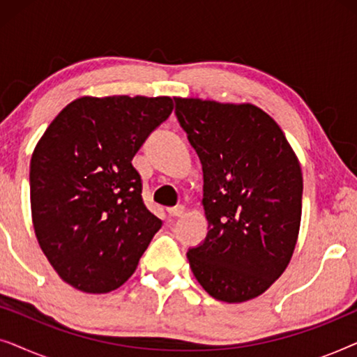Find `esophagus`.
<instances>
[{
	"label": "esophagus",
	"instance_id": "1",
	"mask_svg": "<svg viewBox=\"0 0 357 357\" xmlns=\"http://www.w3.org/2000/svg\"><path fill=\"white\" fill-rule=\"evenodd\" d=\"M167 213H169V216H172V218H180V216H183V214H185V208L182 206V204H178V206L169 208Z\"/></svg>",
	"mask_w": 357,
	"mask_h": 357
}]
</instances>
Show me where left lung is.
Listing matches in <instances>:
<instances>
[{
    "label": "left lung",
    "mask_w": 357,
    "mask_h": 357,
    "mask_svg": "<svg viewBox=\"0 0 357 357\" xmlns=\"http://www.w3.org/2000/svg\"><path fill=\"white\" fill-rule=\"evenodd\" d=\"M203 167L209 231L188 261L214 299L260 296L286 270L302 213V172L284 133L255 105L175 97Z\"/></svg>",
    "instance_id": "obj_1"
}]
</instances>
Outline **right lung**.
<instances>
[{
	"label": "right lung",
	"instance_id": "obj_1",
	"mask_svg": "<svg viewBox=\"0 0 357 357\" xmlns=\"http://www.w3.org/2000/svg\"><path fill=\"white\" fill-rule=\"evenodd\" d=\"M172 109L170 97H81L36 146L33 229L50 265L76 289L120 287L162 226L146 208L131 160Z\"/></svg>",
	"mask_w": 357,
	"mask_h": 357
}]
</instances>
